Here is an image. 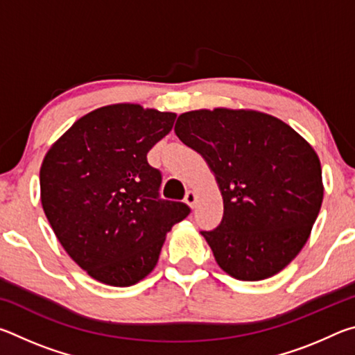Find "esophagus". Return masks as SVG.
Listing matches in <instances>:
<instances>
[{
    "mask_svg": "<svg viewBox=\"0 0 355 355\" xmlns=\"http://www.w3.org/2000/svg\"><path fill=\"white\" fill-rule=\"evenodd\" d=\"M196 200H197V196H196V192L194 191H188L186 192V196H184V202L188 203V205L191 207V208H194V205H196Z\"/></svg>",
    "mask_w": 355,
    "mask_h": 355,
    "instance_id": "34e87169",
    "label": "esophagus"
}]
</instances>
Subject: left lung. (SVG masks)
<instances>
[{"label":"left lung","instance_id":"8db88e82","mask_svg":"<svg viewBox=\"0 0 355 355\" xmlns=\"http://www.w3.org/2000/svg\"><path fill=\"white\" fill-rule=\"evenodd\" d=\"M175 135L203 156L224 199L220 224L200 232L219 266L239 280L272 277L310 236L324 188L320 158L290 125L248 110H199Z\"/></svg>","mask_w":355,"mask_h":355}]
</instances>
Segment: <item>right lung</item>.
Here are the masks:
<instances>
[{"instance_id": "1", "label": "right lung", "mask_w": 355, "mask_h": 355, "mask_svg": "<svg viewBox=\"0 0 355 355\" xmlns=\"http://www.w3.org/2000/svg\"><path fill=\"white\" fill-rule=\"evenodd\" d=\"M177 114L119 103L71 125L45 155L40 200L59 243L92 279L131 286L153 271L167 232L191 213L159 199L147 153Z\"/></svg>"}]
</instances>
